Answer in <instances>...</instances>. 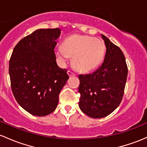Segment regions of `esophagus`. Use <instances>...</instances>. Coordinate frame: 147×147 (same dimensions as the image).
I'll return each instance as SVG.
<instances>
[{
    "label": "esophagus",
    "instance_id": "obj_1",
    "mask_svg": "<svg viewBox=\"0 0 147 147\" xmlns=\"http://www.w3.org/2000/svg\"><path fill=\"white\" fill-rule=\"evenodd\" d=\"M67 75H69V77H72V76H75V74L74 72H71V71L68 70L67 71Z\"/></svg>",
    "mask_w": 147,
    "mask_h": 147
}]
</instances>
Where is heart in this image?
Segmentation results:
<instances>
[{
	"mask_svg": "<svg viewBox=\"0 0 147 147\" xmlns=\"http://www.w3.org/2000/svg\"><path fill=\"white\" fill-rule=\"evenodd\" d=\"M105 53L106 45L103 40L80 34L67 37L63 46L55 49V55L62 62L72 57V65L80 72H88L98 67L104 58Z\"/></svg>",
	"mask_w": 147,
	"mask_h": 147,
	"instance_id": "1",
	"label": "heart"
}]
</instances>
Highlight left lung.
Here are the masks:
<instances>
[{"label": "left lung", "mask_w": 147, "mask_h": 147, "mask_svg": "<svg viewBox=\"0 0 147 147\" xmlns=\"http://www.w3.org/2000/svg\"><path fill=\"white\" fill-rule=\"evenodd\" d=\"M106 47L104 61L91 74L80 75L79 106L86 115L101 118L114 111L123 99L127 66L123 51L104 35Z\"/></svg>", "instance_id": "8db88e82"}]
</instances>
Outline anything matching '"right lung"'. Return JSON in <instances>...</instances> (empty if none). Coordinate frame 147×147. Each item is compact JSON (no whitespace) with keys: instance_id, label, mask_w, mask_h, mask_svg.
Returning a JSON list of instances; mask_svg holds the SVG:
<instances>
[{"instance_id":"add662e5","label":"right lung","mask_w":147,"mask_h":147,"mask_svg":"<svg viewBox=\"0 0 147 147\" xmlns=\"http://www.w3.org/2000/svg\"><path fill=\"white\" fill-rule=\"evenodd\" d=\"M61 30L39 29L21 39L9 62L12 92L19 105L33 115L45 116L56 109L67 82V69L56 63L54 49Z\"/></svg>"}]
</instances>
